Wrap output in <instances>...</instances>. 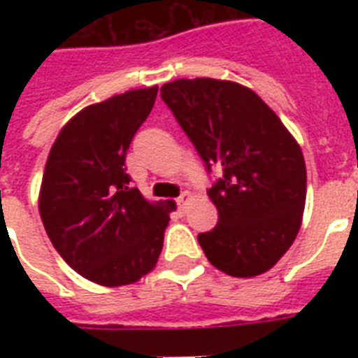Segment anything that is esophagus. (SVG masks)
<instances>
[{
    "label": "esophagus",
    "mask_w": 358,
    "mask_h": 358,
    "mask_svg": "<svg viewBox=\"0 0 358 358\" xmlns=\"http://www.w3.org/2000/svg\"><path fill=\"white\" fill-rule=\"evenodd\" d=\"M189 193L185 191V193H182V195L178 196V210L180 213H184L185 212V204H187V201H189Z\"/></svg>",
    "instance_id": "esophagus-1"
}]
</instances>
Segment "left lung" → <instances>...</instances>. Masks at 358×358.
<instances>
[{
	"mask_svg": "<svg viewBox=\"0 0 358 358\" xmlns=\"http://www.w3.org/2000/svg\"><path fill=\"white\" fill-rule=\"evenodd\" d=\"M162 100L208 173L221 171L208 189L219 221L199 234L210 264L245 278L271 269L294 243L305 210L306 167L297 141L256 92L234 81H171Z\"/></svg>",
	"mask_w": 358,
	"mask_h": 358,
	"instance_id": "1",
	"label": "left lung"
}]
</instances>
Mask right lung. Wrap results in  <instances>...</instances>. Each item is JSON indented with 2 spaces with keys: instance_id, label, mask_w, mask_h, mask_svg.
Instances as JSON below:
<instances>
[{
  "instance_id": "obj_1",
  "label": "right lung",
  "mask_w": 358,
  "mask_h": 358,
  "mask_svg": "<svg viewBox=\"0 0 358 358\" xmlns=\"http://www.w3.org/2000/svg\"><path fill=\"white\" fill-rule=\"evenodd\" d=\"M156 94L148 87L89 106L66 122L48 156L38 199L48 238L74 271L102 286L152 271L176 206L146 201L124 167Z\"/></svg>"
}]
</instances>
